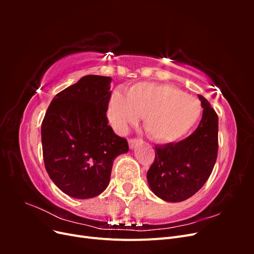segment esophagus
Masks as SVG:
<instances>
[{
    "mask_svg": "<svg viewBox=\"0 0 254 254\" xmlns=\"http://www.w3.org/2000/svg\"><path fill=\"white\" fill-rule=\"evenodd\" d=\"M141 141L140 140H136V139H129V141H128V143H129V147H130V149H133L135 146L139 144Z\"/></svg>",
    "mask_w": 254,
    "mask_h": 254,
    "instance_id": "obj_1",
    "label": "esophagus"
}]
</instances>
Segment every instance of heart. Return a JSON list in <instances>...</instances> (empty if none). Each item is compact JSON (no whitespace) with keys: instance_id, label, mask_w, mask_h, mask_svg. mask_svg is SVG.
<instances>
[{"instance_id":"obj_1","label":"heart","mask_w":254,"mask_h":254,"mask_svg":"<svg viewBox=\"0 0 254 254\" xmlns=\"http://www.w3.org/2000/svg\"><path fill=\"white\" fill-rule=\"evenodd\" d=\"M112 127L120 133L143 115L146 132L153 141L174 143L186 136L199 120L201 106L197 98L168 84L137 82L113 92L107 109Z\"/></svg>"}]
</instances>
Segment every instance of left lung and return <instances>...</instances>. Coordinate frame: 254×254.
<instances>
[{"label":"left lung","instance_id":"1","mask_svg":"<svg viewBox=\"0 0 254 254\" xmlns=\"http://www.w3.org/2000/svg\"><path fill=\"white\" fill-rule=\"evenodd\" d=\"M195 131L178 143L156 145V158L147 172L151 191L167 202H180L196 194L209 179L218 151V117L206 99Z\"/></svg>","mask_w":254,"mask_h":254}]
</instances>
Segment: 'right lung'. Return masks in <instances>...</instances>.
I'll list each match as a JSON object with an SVG mask.
<instances>
[{"mask_svg":"<svg viewBox=\"0 0 254 254\" xmlns=\"http://www.w3.org/2000/svg\"><path fill=\"white\" fill-rule=\"evenodd\" d=\"M111 77L86 75L53 98L41 125L43 160L56 187L77 199L102 194L113 161L129 150L106 117Z\"/></svg>","mask_w":254,"mask_h":254,"instance_id":"1","label":"right lung"}]
</instances>
